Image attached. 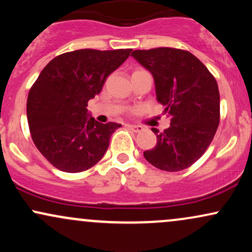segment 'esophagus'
Instances as JSON below:
<instances>
[{"label":"esophagus","mask_w":252,"mask_h":252,"mask_svg":"<svg viewBox=\"0 0 252 252\" xmlns=\"http://www.w3.org/2000/svg\"><path fill=\"white\" fill-rule=\"evenodd\" d=\"M128 128L131 130V131H134V132H141L143 130V126H131V124H129Z\"/></svg>","instance_id":"obj_1"}]
</instances>
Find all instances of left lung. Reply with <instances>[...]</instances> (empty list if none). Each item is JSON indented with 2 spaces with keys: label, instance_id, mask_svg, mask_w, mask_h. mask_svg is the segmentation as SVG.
<instances>
[{
  "label": "left lung",
  "instance_id": "8db88e82",
  "mask_svg": "<svg viewBox=\"0 0 252 252\" xmlns=\"http://www.w3.org/2000/svg\"><path fill=\"white\" fill-rule=\"evenodd\" d=\"M154 77L156 99L170 117L158 142L143 153L153 166L167 172L189 168L212 142L220 120V97L212 73L189 51L160 47L131 53Z\"/></svg>",
  "mask_w": 252,
  "mask_h": 252
}]
</instances>
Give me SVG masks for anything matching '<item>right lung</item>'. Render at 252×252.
<instances>
[{"label": "right lung", "instance_id": "1", "mask_svg": "<svg viewBox=\"0 0 252 252\" xmlns=\"http://www.w3.org/2000/svg\"><path fill=\"white\" fill-rule=\"evenodd\" d=\"M131 51L67 52L52 59L39 74L28 94V126L35 147L56 168L83 172L105 154L121 124L97 122L86 106Z\"/></svg>", "mask_w": 252, "mask_h": 252}]
</instances>
